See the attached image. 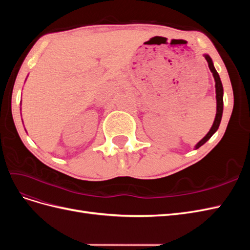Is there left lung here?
I'll return each instance as SVG.
<instances>
[{"mask_svg": "<svg viewBox=\"0 0 250 250\" xmlns=\"http://www.w3.org/2000/svg\"><path fill=\"white\" fill-rule=\"evenodd\" d=\"M206 57L207 62L208 63V67L210 72L213 73V76L215 78V82H216V99H217V113H216V118L214 121V124L211 126L210 130L208 131V133L204 137L197 145H196V149H198L199 147H201L204 143L208 142L211 135H213L217 129L219 128V125H220L221 122V118H222V112H223V86H222V83L220 80V77H219V74L217 73L215 66L213 64V62H211V59L208 55H204Z\"/></svg>", "mask_w": 250, "mask_h": 250, "instance_id": "8db88e82", "label": "left lung"}]
</instances>
